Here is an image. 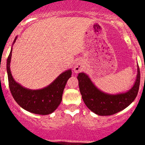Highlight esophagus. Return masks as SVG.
<instances>
[{
    "label": "esophagus",
    "mask_w": 145,
    "mask_h": 145,
    "mask_svg": "<svg viewBox=\"0 0 145 145\" xmlns=\"http://www.w3.org/2000/svg\"><path fill=\"white\" fill-rule=\"evenodd\" d=\"M83 69H84V66H83L82 62H80V61H76L75 63L74 69H74V71L75 72L78 73L81 72L83 70Z\"/></svg>",
    "instance_id": "obj_1"
}]
</instances>
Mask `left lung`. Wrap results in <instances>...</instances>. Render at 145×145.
Masks as SVG:
<instances>
[{
    "label": "left lung",
    "mask_w": 145,
    "mask_h": 145,
    "mask_svg": "<svg viewBox=\"0 0 145 145\" xmlns=\"http://www.w3.org/2000/svg\"><path fill=\"white\" fill-rule=\"evenodd\" d=\"M140 78V70L137 65V78L132 88L126 92L110 94L99 90L84 72L79 73L77 76L84 104L94 114L102 116H112L129 106L137 96Z\"/></svg>",
    "instance_id": "left-lung-1"
}]
</instances>
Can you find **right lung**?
Here are the masks:
<instances>
[{
	"instance_id": "add662e5",
	"label": "right lung",
	"mask_w": 145,
	"mask_h": 145,
	"mask_svg": "<svg viewBox=\"0 0 145 145\" xmlns=\"http://www.w3.org/2000/svg\"><path fill=\"white\" fill-rule=\"evenodd\" d=\"M17 36L14 40V44ZM12 47L7 59V70L9 88L17 104L27 112L39 115H48L53 113L61 102L63 90L67 80L72 74L69 69L59 75L48 86L39 90H31L23 87L14 79L10 69Z\"/></svg>"
}]
</instances>
